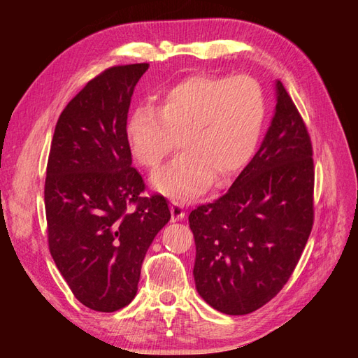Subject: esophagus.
<instances>
[{
	"instance_id": "esophagus-1",
	"label": "esophagus",
	"mask_w": 358,
	"mask_h": 358,
	"mask_svg": "<svg viewBox=\"0 0 358 358\" xmlns=\"http://www.w3.org/2000/svg\"><path fill=\"white\" fill-rule=\"evenodd\" d=\"M171 214H172V222H180L186 217V210L185 206L177 200L171 201Z\"/></svg>"
}]
</instances>
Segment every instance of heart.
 Instances as JSON below:
<instances>
[{
    "label": "heart",
    "instance_id": "b5f03b06",
    "mask_svg": "<svg viewBox=\"0 0 358 358\" xmlns=\"http://www.w3.org/2000/svg\"><path fill=\"white\" fill-rule=\"evenodd\" d=\"M266 118L258 81L238 75L199 73L166 90L158 108L141 104L126 124L134 159L157 171L177 148L185 150L152 178L157 191L172 199L200 195L217 181L235 177L254 158Z\"/></svg>",
    "mask_w": 358,
    "mask_h": 358
}]
</instances>
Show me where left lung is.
<instances>
[{
  "mask_svg": "<svg viewBox=\"0 0 358 358\" xmlns=\"http://www.w3.org/2000/svg\"><path fill=\"white\" fill-rule=\"evenodd\" d=\"M275 90V113L254 158L229 191L189 215L195 287L227 315L254 313L283 289L314 223L313 144L280 81Z\"/></svg>",
  "mask_w": 358,
  "mask_h": 358,
  "instance_id": "obj_1",
  "label": "left lung"
}]
</instances>
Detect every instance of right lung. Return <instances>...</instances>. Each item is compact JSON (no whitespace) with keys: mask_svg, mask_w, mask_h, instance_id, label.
I'll return each instance as SVG.
<instances>
[{"mask_svg":"<svg viewBox=\"0 0 358 358\" xmlns=\"http://www.w3.org/2000/svg\"><path fill=\"white\" fill-rule=\"evenodd\" d=\"M148 63L113 66L90 80L59 115L44 185L50 255L72 294L98 313L127 306L150 243L171 220L126 141L127 112Z\"/></svg>","mask_w":358,"mask_h":358,"instance_id":"add662e5","label":"right lung"}]
</instances>
